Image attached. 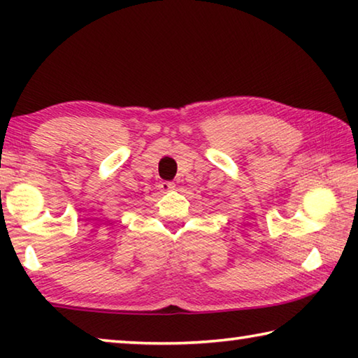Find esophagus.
Listing matches in <instances>:
<instances>
[{"instance_id":"obj_1","label":"esophagus","mask_w":358,"mask_h":358,"mask_svg":"<svg viewBox=\"0 0 358 358\" xmlns=\"http://www.w3.org/2000/svg\"><path fill=\"white\" fill-rule=\"evenodd\" d=\"M175 187V183H172V181H161L159 183V189L161 191H171Z\"/></svg>"}]
</instances>
